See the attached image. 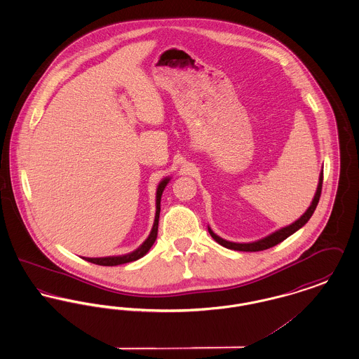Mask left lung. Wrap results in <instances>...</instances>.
<instances>
[{
	"label": "left lung",
	"mask_w": 359,
	"mask_h": 359,
	"mask_svg": "<svg viewBox=\"0 0 359 359\" xmlns=\"http://www.w3.org/2000/svg\"><path fill=\"white\" fill-rule=\"evenodd\" d=\"M322 184H323V168L320 171L319 175V183H318V188H316V192L313 195V199L311 202V205L307 208V211L299 218L296 219L294 222L290 223L285 227H281L278 230H276L272 234L264 237V238L258 239L255 242H248V243H238V242H230V241H226V239L221 238L219 236H217L211 227L208 226V233L212 238L215 239L219 245H222L227 249H231V250H238V252H259V250H265V249H269V248H273L277 243L283 242L284 239L288 238L290 236H292L293 233H296L299 229H302L306 223L309 221V218L312 217L316 205L319 203V199H320V194H322Z\"/></svg>",
	"instance_id": "left-lung-1"
}]
</instances>
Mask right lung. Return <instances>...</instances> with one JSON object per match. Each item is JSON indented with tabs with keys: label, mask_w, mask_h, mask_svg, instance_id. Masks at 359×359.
Masks as SVG:
<instances>
[{
	"label": "right lung",
	"mask_w": 359,
	"mask_h": 359,
	"mask_svg": "<svg viewBox=\"0 0 359 359\" xmlns=\"http://www.w3.org/2000/svg\"><path fill=\"white\" fill-rule=\"evenodd\" d=\"M171 177H164L158 186L156 188V214H154V222L152 226V230L148 236V238L145 239L136 250L128 253V255H122V256H109V257H97V258H90V257H83V259L97 264V265H102V266H116L121 264H126V262H132L136 261L138 258L145 256L151 248L154 246V241L157 238V229H158V218H160V202H161V195L163 191L167 187V184L170 183Z\"/></svg>",
	"instance_id": "obj_1"
}]
</instances>
